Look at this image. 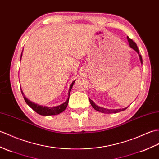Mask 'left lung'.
I'll use <instances>...</instances> for the list:
<instances>
[{
	"label": "left lung",
	"mask_w": 159,
	"mask_h": 159,
	"mask_svg": "<svg viewBox=\"0 0 159 159\" xmlns=\"http://www.w3.org/2000/svg\"><path fill=\"white\" fill-rule=\"evenodd\" d=\"M127 40L129 42V45L130 47H131L133 49H134L136 52H137L139 55V60H140V61H141L142 64V55L139 54V50H138V46L137 45H136V43L135 42L133 41V40L131 39L129 36H127ZM89 102H90V104H91V106H93V108L96 110L97 111H99L100 112H102V113H106V114H111V113H116V112H119L120 111H123V110H126L128 107H127V108H122V109H116V110H111V109H106V108H102V107H99L98 106H97L96 104H95V103L91 100V99H89Z\"/></svg>",
	"instance_id": "1"
}]
</instances>
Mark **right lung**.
I'll use <instances>...</instances> for the list:
<instances>
[{
	"instance_id": "add662e5",
	"label": "right lung",
	"mask_w": 159,
	"mask_h": 159,
	"mask_svg": "<svg viewBox=\"0 0 159 159\" xmlns=\"http://www.w3.org/2000/svg\"><path fill=\"white\" fill-rule=\"evenodd\" d=\"M22 56V53L21 54V58ZM20 58V60H21ZM75 80H74L72 83L70 87L69 91H68V97L67 100H66L64 103H63L61 105L57 106H54V107H47V106H40L39 104H36L35 103L31 102L30 100H29L28 99L25 97V95L23 93V91H21V93L23 95L24 98L25 102H26V104L30 107V108L34 110V111L38 113L39 114H40V115L43 116H51V115H57V114H59L60 113H61L62 112H64L66 110V108H67V106L68 104V101H69V98H70V91L72 89V87L73 86L74 83H75Z\"/></svg>"
}]
</instances>
